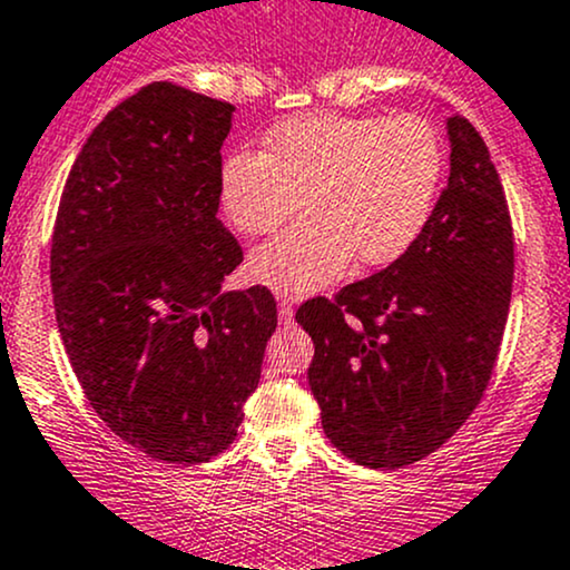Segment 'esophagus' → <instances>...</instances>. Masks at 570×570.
Here are the masks:
<instances>
[{
	"mask_svg": "<svg viewBox=\"0 0 570 570\" xmlns=\"http://www.w3.org/2000/svg\"><path fill=\"white\" fill-rule=\"evenodd\" d=\"M277 309H279V323H293V298L277 296Z\"/></svg>",
	"mask_w": 570,
	"mask_h": 570,
	"instance_id": "obj_1",
	"label": "esophagus"
}]
</instances>
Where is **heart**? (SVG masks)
I'll use <instances>...</instances> for the list:
<instances>
[{"instance_id": "1", "label": "heart", "mask_w": 570, "mask_h": 570, "mask_svg": "<svg viewBox=\"0 0 570 570\" xmlns=\"http://www.w3.org/2000/svg\"><path fill=\"white\" fill-rule=\"evenodd\" d=\"M445 170L438 127L419 114L293 119L261 151H234L219 170V198L244 236H272L249 255V274L279 293H312L345 272L389 266L430 223Z\"/></svg>"}]
</instances>
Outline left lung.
Masks as SVG:
<instances>
[{
  "instance_id": "obj_1",
  "label": "left lung",
  "mask_w": 570,
  "mask_h": 570,
  "mask_svg": "<svg viewBox=\"0 0 570 570\" xmlns=\"http://www.w3.org/2000/svg\"><path fill=\"white\" fill-rule=\"evenodd\" d=\"M451 176L413 247L383 272L304 302L307 377L323 432L353 462L394 470L470 419L503 342L513 228L498 168L464 116H449Z\"/></svg>"
}]
</instances>
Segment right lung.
<instances>
[{
  "mask_svg": "<svg viewBox=\"0 0 570 570\" xmlns=\"http://www.w3.org/2000/svg\"><path fill=\"white\" fill-rule=\"evenodd\" d=\"M234 106L155 81L108 111L72 163L51 238L67 358L132 449L209 462L236 440L277 328L266 287L223 293L244 261L217 219Z\"/></svg>",
  "mask_w": 570,
  "mask_h": 570,
  "instance_id": "obj_1",
  "label": "right lung"
}]
</instances>
